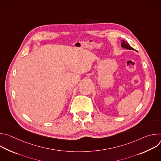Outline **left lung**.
Returning a JSON list of instances; mask_svg holds the SVG:
<instances>
[{"mask_svg": "<svg viewBox=\"0 0 161 161\" xmlns=\"http://www.w3.org/2000/svg\"><path fill=\"white\" fill-rule=\"evenodd\" d=\"M122 41L121 46H122V48H125V49H127V50H134V49L130 47V46L128 44V42H125V41H124V40H122V41Z\"/></svg>", "mask_w": 161, "mask_h": 161, "instance_id": "8db88e82", "label": "left lung"}]
</instances>
